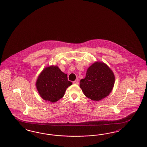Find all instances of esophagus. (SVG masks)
Instances as JSON below:
<instances>
[{
  "label": "esophagus",
  "mask_w": 147,
  "mask_h": 147,
  "mask_svg": "<svg viewBox=\"0 0 147 147\" xmlns=\"http://www.w3.org/2000/svg\"><path fill=\"white\" fill-rule=\"evenodd\" d=\"M74 84H79V80L78 79L76 80L74 82Z\"/></svg>",
  "instance_id": "34e87169"
}]
</instances>
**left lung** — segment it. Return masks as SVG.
<instances>
[{
    "instance_id": "left-lung-1",
    "label": "left lung",
    "mask_w": 147,
    "mask_h": 147,
    "mask_svg": "<svg viewBox=\"0 0 147 147\" xmlns=\"http://www.w3.org/2000/svg\"><path fill=\"white\" fill-rule=\"evenodd\" d=\"M115 83V76L107 65L95 62L88 69L85 78L80 81V88L86 97L95 101L109 95Z\"/></svg>"
}]
</instances>
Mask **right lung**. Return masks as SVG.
<instances>
[{
    "mask_svg": "<svg viewBox=\"0 0 147 147\" xmlns=\"http://www.w3.org/2000/svg\"><path fill=\"white\" fill-rule=\"evenodd\" d=\"M67 75L57 66L45 67L38 76L36 87L40 97L54 103L64 96L66 89L72 85Z\"/></svg>",
    "mask_w": 147,
    "mask_h": 147,
    "instance_id": "right-lung-1",
    "label": "right lung"
}]
</instances>
